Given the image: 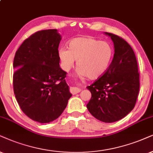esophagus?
I'll return each mask as SVG.
<instances>
[{
	"label": "esophagus",
	"mask_w": 153,
	"mask_h": 153,
	"mask_svg": "<svg viewBox=\"0 0 153 153\" xmlns=\"http://www.w3.org/2000/svg\"><path fill=\"white\" fill-rule=\"evenodd\" d=\"M70 92L73 94H76L80 92V89L78 88H76V87H73V88H71Z\"/></svg>",
	"instance_id": "obj_1"
}]
</instances>
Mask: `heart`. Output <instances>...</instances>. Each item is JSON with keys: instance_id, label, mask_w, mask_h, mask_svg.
<instances>
[{"instance_id": "obj_1", "label": "heart", "mask_w": 153, "mask_h": 153, "mask_svg": "<svg viewBox=\"0 0 153 153\" xmlns=\"http://www.w3.org/2000/svg\"><path fill=\"white\" fill-rule=\"evenodd\" d=\"M68 48V50L63 48L59 51L62 68L68 71L75 60L78 74L85 75L90 80L102 76L109 68L113 56V48L109 42L92 37L73 39Z\"/></svg>"}]
</instances>
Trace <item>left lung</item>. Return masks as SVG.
I'll use <instances>...</instances> for the list:
<instances>
[{
    "label": "left lung",
    "mask_w": 153,
    "mask_h": 153,
    "mask_svg": "<svg viewBox=\"0 0 153 153\" xmlns=\"http://www.w3.org/2000/svg\"><path fill=\"white\" fill-rule=\"evenodd\" d=\"M114 46V54L106 73L87 87L92 97L87 108L94 118L112 123L132 111L138 98L140 80L138 63L131 46L123 39L105 32Z\"/></svg>",
    "instance_id": "8db88e82"
}]
</instances>
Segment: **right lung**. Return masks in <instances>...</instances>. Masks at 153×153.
<instances>
[{
	"label": "right lung",
	"instance_id": "right-lung-1",
	"mask_svg": "<svg viewBox=\"0 0 153 153\" xmlns=\"http://www.w3.org/2000/svg\"><path fill=\"white\" fill-rule=\"evenodd\" d=\"M57 30L38 31L26 39L13 61V90L29 118L41 123L59 118L72 96L60 68Z\"/></svg>",
	"mask_w": 153,
	"mask_h": 153
}]
</instances>
